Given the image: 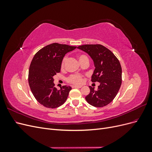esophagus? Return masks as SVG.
<instances>
[{
  "label": "esophagus",
  "mask_w": 152,
  "mask_h": 152,
  "mask_svg": "<svg viewBox=\"0 0 152 152\" xmlns=\"http://www.w3.org/2000/svg\"><path fill=\"white\" fill-rule=\"evenodd\" d=\"M72 88H81L82 86H72Z\"/></svg>",
  "instance_id": "esophagus-1"
}]
</instances>
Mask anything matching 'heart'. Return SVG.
<instances>
[{
    "mask_svg": "<svg viewBox=\"0 0 152 152\" xmlns=\"http://www.w3.org/2000/svg\"><path fill=\"white\" fill-rule=\"evenodd\" d=\"M77 58H78V59H79V61L80 63L84 58H86L87 57L85 56V55L79 54L77 56ZM66 59V58H64L62 60L61 68H63L64 66H65V63ZM67 81H68V82H69V83L72 84L79 85V84H81L82 82H83L84 77L81 75H79V74H72L68 77Z\"/></svg>",
    "mask_w": 152,
    "mask_h": 152,
    "instance_id": "heart-1",
    "label": "heart"
}]
</instances>
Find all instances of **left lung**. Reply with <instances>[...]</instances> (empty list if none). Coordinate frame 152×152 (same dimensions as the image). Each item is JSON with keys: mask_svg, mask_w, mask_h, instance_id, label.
Returning a JSON list of instances; mask_svg holds the SVG:
<instances>
[{"mask_svg": "<svg viewBox=\"0 0 152 152\" xmlns=\"http://www.w3.org/2000/svg\"><path fill=\"white\" fill-rule=\"evenodd\" d=\"M77 48L87 53L93 59L95 70L91 81L100 84L97 90L89 86L90 93L86 99L93 107H105L115 98L121 86V63L111 50L101 44H86Z\"/></svg>", "mask_w": 152, "mask_h": 152, "instance_id": "1", "label": "left lung"}]
</instances>
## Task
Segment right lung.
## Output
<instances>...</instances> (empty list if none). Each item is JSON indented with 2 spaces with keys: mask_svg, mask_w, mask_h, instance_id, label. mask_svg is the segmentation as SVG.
Returning a JSON list of instances; mask_svg holds the SVG:
<instances>
[{
  "mask_svg": "<svg viewBox=\"0 0 152 152\" xmlns=\"http://www.w3.org/2000/svg\"><path fill=\"white\" fill-rule=\"evenodd\" d=\"M76 46L53 43L37 53L31 62L28 72V83L32 94L44 107L56 108L66 102L70 86H63L58 90L53 83V77L60 72L65 55Z\"/></svg>",
  "mask_w": 152,
  "mask_h": 152,
  "instance_id": "add662e5",
  "label": "right lung"
}]
</instances>
